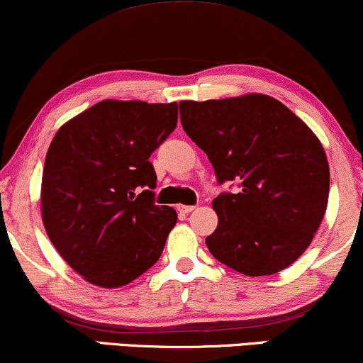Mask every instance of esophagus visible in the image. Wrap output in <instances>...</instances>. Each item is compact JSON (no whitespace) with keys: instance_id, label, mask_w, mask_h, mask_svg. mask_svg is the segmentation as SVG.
<instances>
[{"instance_id":"1","label":"esophagus","mask_w":363,"mask_h":363,"mask_svg":"<svg viewBox=\"0 0 363 363\" xmlns=\"http://www.w3.org/2000/svg\"><path fill=\"white\" fill-rule=\"evenodd\" d=\"M177 210L180 211L182 215H188V213H191L193 210H195V206H191V205H178Z\"/></svg>"}]
</instances>
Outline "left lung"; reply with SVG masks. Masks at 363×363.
<instances>
[{"mask_svg":"<svg viewBox=\"0 0 363 363\" xmlns=\"http://www.w3.org/2000/svg\"><path fill=\"white\" fill-rule=\"evenodd\" d=\"M186 135L206 153L220 185L218 226L206 246L246 276L274 274L311 245L329 200V163L309 127L262 94L180 102Z\"/></svg>","mask_w":363,"mask_h":363,"instance_id":"left-lung-1","label":"left lung"}]
</instances>
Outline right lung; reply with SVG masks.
<instances>
[{
    "label": "right lung",
    "mask_w": 363,
    "mask_h": 363,
    "mask_svg": "<svg viewBox=\"0 0 363 363\" xmlns=\"http://www.w3.org/2000/svg\"><path fill=\"white\" fill-rule=\"evenodd\" d=\"M178 104L102 101L59 128L43 172L49 240L84 279L125 286L158 261L177 211L157 205L150 155L175 130Z\"/></svg>",
    "instance_id": "add662e5"
}]
</instances>
